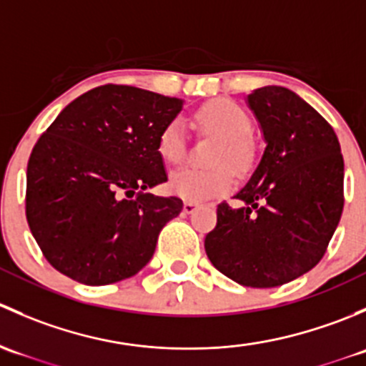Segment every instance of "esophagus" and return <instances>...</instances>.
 <instances>
[{
  "label": "esophagus",
  "instance_id": "34e87169",
  "mask_svg": "<svg viewBox=\"0 0 366 366\" xmlns=\"http://www.w3.org/2000/svg\"><path fill=\"white\" fill-rule=\"evenodd\" d=\"M184 212L186 214H191V212H194V210L198 209V204H194V202H184Z\"/></svg>",
  "mask_w": 366,
  "mask_h": 366
}]
</instances>
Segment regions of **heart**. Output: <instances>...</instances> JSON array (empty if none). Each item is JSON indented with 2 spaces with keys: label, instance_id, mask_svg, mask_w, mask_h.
<instances>
[{
  "label": "heart",
  "instance_id": "1",
  "mask_svg": "<svg viewBox=\"0 0 366 366\" xmlns=\"http://www.w3.org/2000/svg\"><path fill=\"white\" fill-rule=\"evenodd\" d=\"M194 122L204 131H210L221 138L210 162L212 168H180L169 177V191L189 202H204L221 197L234 187L235 175L248 172L254 157L249 132L252 118L239 104L228 99H214L194 112ZM157 152L162 161L177 164L186 152V134L180 120H172L161 129L157 136ZM232 167L230 169L229 166Z\"/></svg>",
  "mask_w": 366,
  "mask_h": 366
}]
</instances>
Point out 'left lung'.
<instances>
[{"label": "left lung", "mask_w": 366, "mask_h": 366, "mask_svg": "<svg viewBox=\"0 0 366 366\" xmlns=\"http://www.w3.org/2000/svg\"><path fill=\"white\" fill-rule=\"evenodd\" d=\"M265 139L252 179L217 205L205 237L214 267L239 285L271 289L315 267L343 210V157L333 127L283 86L248 95Z\"/></svg>", "instance_id": "8db88e82"}]
</instances>
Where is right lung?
<instances>
[{
  "label": "right lung",
  "instance_id": "obj_1",
  "mask_svg": "<svg viewBox=\"0 0 366 366\" xmlns=\"http://www.w3.org/2000/svg\"><path fill=\"white\" fill-rule=\"evenodd\" d=\"M182 101L127 84L86 92L35 143L26 172V219L44 257L84 285L142 271L177 197L147 189L168 180L157 136Z\"/></svg>",
  "mask_w": 366,
  "mask_h": 366
}]
</instances>
